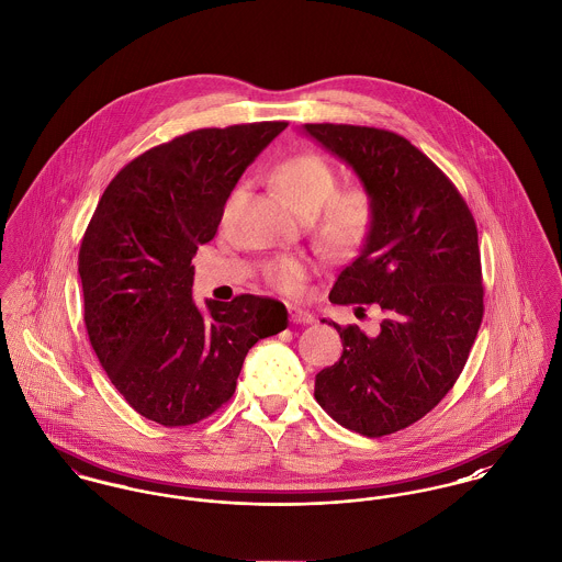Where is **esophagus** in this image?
Listing matches in <instances>:
<instances>
[{
  "instance_id": "obj_1",
  "label": "esophagus",
  "mask_w": 562,
  "mask_h": 562,
  "mask_svg": "<svg viewBox=\"0 0 562 562\" xmlns=\"http://www.w3.org/2000/svg\"><path fill=\"white\" fill-rule=\"evenodd\" d=\"M289 316H291L293 323H303V325L314 323V314L305 307H300V305H289Z\"/></svg>"
}]
</instances>
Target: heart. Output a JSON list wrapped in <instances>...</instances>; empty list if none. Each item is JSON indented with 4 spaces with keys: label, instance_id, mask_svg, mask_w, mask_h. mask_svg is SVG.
I'll return each instance as SVG.
<instances>
[{
    "label": "heart",
    "instance_id": "obj_1",
    "mask_svg": "<svg viewBox=\"0 0 562 562\" xmlns=\"http://www.w3.org/2000/svg\"><path fill=\"white\" fill-rule=\"evenodd\" d=\"M273 181L286 201L305 217H312V231L318 248L329 257H352L370 239L376 222V203L368 188H338L334 165L314 154L289 156L273 169ZM307 262L297 257H280L262 267L265 280L284 293L300 289Z\"/></svg>",
    "mask_w": 562,
    "mask_h": 562
}]
</instances>
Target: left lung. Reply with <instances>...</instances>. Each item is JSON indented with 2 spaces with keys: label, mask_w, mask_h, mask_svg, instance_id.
<instances>
[{
  "label": "left lung",
  "mask_w": 562,
  "mask_h": 562,
  "mask_svg": "<svg viewBox=\"0 0 562 562\" xmlns=\"http://www.w3.org/2000/svg\"><path fill=\"white\" fill-rule=\"evenodd\" d=\"M359 175L374 231L329 302L376 305L379 336L340 327L342 357L316 374V402L348 430L379 438L428 415L456 385L483 318L475 217L432 160L389 130L305 124Z\"/></svg>",
  "instance_id": "obj_1"
}]
</instances>
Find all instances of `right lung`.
<instances>
[{"label": "right lung", "mask_w": 562, "mask_h": 562, "mask_svg": "<svg viewBox=\"0 0 562 562\" xmlns=\"http://www.w3.org/2000/svg\"><path fill=\"white\" fill-rule=\"evenodd\" d=\"M286 122L192 130L111 179L79 250L83 318L100 366L130 406L165 428L192 426L228 402L248 350L286 329L269 297L192 300L201 244L226 199Z\"/></svg>", "instance_id": "obj_1"}]
</instances>
